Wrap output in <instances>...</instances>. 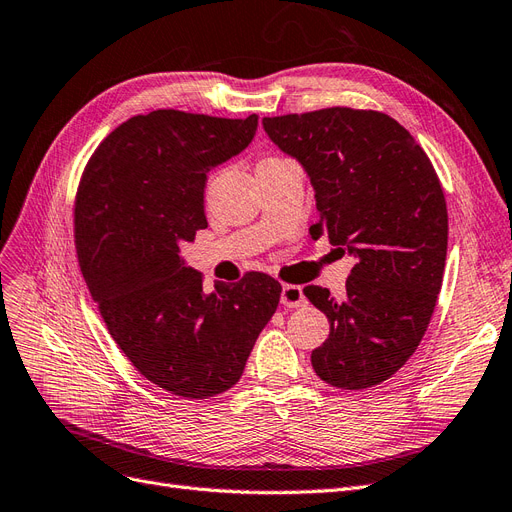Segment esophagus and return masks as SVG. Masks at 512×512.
I'll return each mask as SVG.
<instances>
[{
  "instance_id": "34e87169",
  "label": "esophagus",
  "mask_w": 512,
  "mask_h": 512,
  "mask_svg": "<svg viewBox=\"0 0 512 512\" xmlns=\"http://www.w3.org/2000/svg\"><path fill=\"white\" fill-rule=\"evenodd\" d=\"M305 301V294L301 286H294V284H284L282 286V305L286 307H303Z\"/></svg>"
}]
</instances>
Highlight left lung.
Instances as JSON below:
<instances>
[{"mask_svg":"<svg viewBox=\"0 0 512 512\" xmlns=\"http://www.w3.org/2000/svg\"><path fill=\"white\" fill-rule=\"evenodd\" d=\"M262 126L316 192L309 235H327L356 260L342 299L303 288L331 324L312 352L314 371L348 391L389 380L421 344L442 288L448 213L436 170L384 113L333 106Z\"/></svg>","mask_w":512,"mask_h":512,"instance_id":"obj_1","label":"left lung"}]
</instances>
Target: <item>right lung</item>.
I'll list each match as a JSON object with an SVG mask.
<instances>
[{
  "label": "right lung",
  "mask_w": 512,
  "mask_h": 512,
  "mask_svg": "<svg viewBox=\"0 0 512 512\" xmlns=\"http://www.w3.org/2000/svg\"><path fill=\"white\" fill-rule=\"evenodd\" d=\"M256 130L258 115H136L104 138L76 192V254L108 333L147 380L179 397L235 386L280 303V282L258 271L205 292L179 254L207 228V173Z\"/></svg>",
  "instance_id": "1"
}]
</instances>
